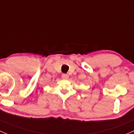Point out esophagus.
<instances>
[{
    "label": "esophagus",
    "mask_w": 134,
    "mask_h": 134,
    "mask_svg": "<svg viewBox=\"0 0 134 134\" xmlns=\"http://www.w3.org/2000/svg\"><path fill=\"white\" fill-rule=\"evenodd\" d=\"M69 77V75H68V74H63L62 75V78L63 79H68Z\"/></svg>",
    "instance_id": "esophagus-1"
}]
</instances>
